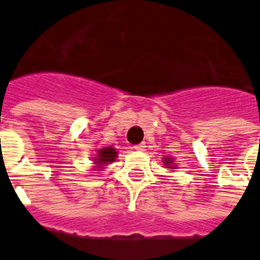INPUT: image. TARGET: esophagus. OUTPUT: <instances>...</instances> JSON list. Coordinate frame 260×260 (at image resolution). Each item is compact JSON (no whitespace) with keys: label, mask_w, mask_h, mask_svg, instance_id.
Listing matches in <instances>:
<instances>
[{"label":"esophagus","mask_w":260,"mask_h":260,"mask_svg":"<svg viewBox=\"0 0 260 260\" xmlns=\"http://www.w3.org/2000/svg\"><path fill=\"white\" fill-rule=\"evenodd\" d=\"M144 148H145V144H139V145L133 146L135 150H144Z\"/></svg>","instance_id":"34e87169"}]
</instances>
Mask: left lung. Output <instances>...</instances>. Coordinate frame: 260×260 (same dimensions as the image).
I'll return each instance as SVG.
<instances>
[{
    "instance_id": "left-lung-1",
    "label": "left lung",
    "mask_w": 260,
    "mask_h": 260,
    "mask_svg": "<svg viewBox=\"0 0 260 260\" xmlns=\"http://www.w3.org/2000/svg\"><path fill=\"white\" fill-rule=\"evenodd\" d=\"M162 162H164V165L166 166V169H169V170L175 171V169H177V164H175V161H174L173 157L162 158Z\"/></svg>"
}]
</instances>
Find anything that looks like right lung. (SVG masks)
<instances>
[{"instance_id":"obj_1","label":"right lung","mask_w":260,"mask_h":260,"mask_svg":"<svg viewBox=\"0 0 260 260\" xmlns=\"http://www.w3.org/2000/svg\"><path fill=\"white\" fill-rule=\"evenodd\" d=\"M117 152L112 146H101L95 150V154H92L91 171H103L107 165L116 161Z\"/></svg>"}]
</instances>
